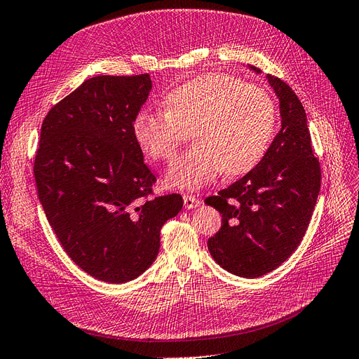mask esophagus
<instances>
[{
    "label": "esophagus",
    "instance_id": "esophagus-1",
    "mask_svg": "<svg viewBox=\"0 0 359 359\" xmlns=\"http://www.w3.org/2000/svg\"><path fill=\"white\" fill-rule=\"evenodd\" d=\"M184 205H186L187 210H193L201 205V201L196 196H191V194H184Z\"/></svg>",
    "mask_w": 359,
    "mask_h": 359
}]
</instances>
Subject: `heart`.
Masks as SVG:
<instances>
[{
  "mask_svg": "<svg viewBox=\"0 0 359 359\" xmlns=\"http://www.w3.org/2000/svg\"><path fill=\"white\" fill-rule=\"evenodd\" d=\"M165 112H139L137 145L153 160H169L190 132L194 147L173 160L165 175L172 189L198 190L224 172L252 170L273 139L277 111L260 86L229 74H202L165 97Z\"/></svg>",
  "mask_w": 359,
  "mask_h": 359,
  "instance_id": "heart-1",
  "label": "heart"
}]
</instances>
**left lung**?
<instances>
[{"instance_id":"1","label":"left lung","mask_w":359,"mask_h":359,"mask_svg":"<svg viewBox=\"0 0 359 359\" xmlns=\"http://www.w3.org/2000/svg\"><path fill=\"white\" fill-rule=\"evenodd\" d=\"M266 79L280 100V132L255 169L205 199L222 214L220 231L208 240L211 256L245 278L271 273L295 252L320 190L304 106L286 82L271 74Z\"/></svg>"}]
</instances>
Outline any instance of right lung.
Returning <instances> with one entry per match:
<instances>
[{"mask_svg":"<svg viewBox=\"0 0 359 359\" xmlns=\"http://www.w3.org/2000/svg\"><path fill=\"white\" fill-rule=\"evenodd\" d=\"M153 88L148 73L94 76L43 119L34 178L64 252L91 277L135 280L154 262L160 231L182 208L177 193L149 198L154 173L133 135Z\"/></svg>","mask_w":359,"mask_h":359,"instance_id":"1","label":"right lung"}]
</instances>
